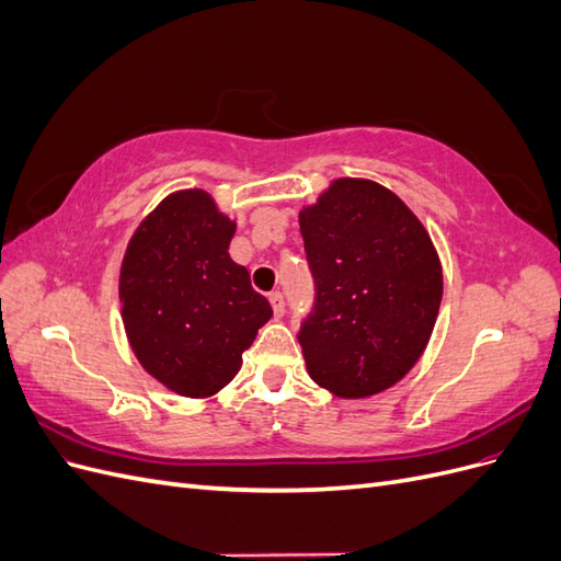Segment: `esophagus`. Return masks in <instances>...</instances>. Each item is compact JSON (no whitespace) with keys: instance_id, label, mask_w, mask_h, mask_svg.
<instances>
[{"instance_id":"obj_1","label":"esophagus","mask_w":561,"mask_h":561,"mask_svg":"<svg viewBox=\"0 0 561 561\" xmlns=\"http://www.w3.org/2000/svg\"><path fill=\"white\" fill-rule=\"evenodd\" d=\"M268 301H271V307H274V313H276V316H283V313H285V299H283L280 293H271V295H268Z\"/></svg>"}]
</instances>
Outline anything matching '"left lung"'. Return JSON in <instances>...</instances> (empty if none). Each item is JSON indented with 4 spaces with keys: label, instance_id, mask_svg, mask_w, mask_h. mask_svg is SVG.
Here are the masks:
<instances>
[{
    "label": "left lung",
    "instance_id": "8db88e82",
    "mask_svg": "<svg viewBox=\"0 0 561 561\" xmlns=\"http://www.w3.org/2000/svg\"><path fill=\"white\" fill-rule=\"evenodd\" d=\"M299 229L316 301L297 334L309 377L358 400L398 383L426 348L443 266L419 217L386 186L334 180Z\"/></svg>",
    "mask_w": 561,
    "mask_h": 561
}]
</instances>
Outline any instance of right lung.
I'll list each match as a JSON object with an SVG mask.
<instances>
[{
	"mask_svg": "<svg viewBox=\"0 0 561 561\" xmlns=\"http://www.w3.org/2000/svg\"><path fill=\"white\" fill-rule=\"evenodd\" d=\"M236 222L203 190L165 196L128 241L118 299L135 358L173 393L210 398L271 318L229 257Z\"/></svg>",
	"mask_w": 561,
	"mask_h": 561,
	"instance_id": "obj_1",
	"label": "right lung"
}]
</instances>
